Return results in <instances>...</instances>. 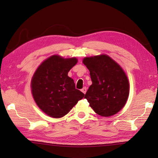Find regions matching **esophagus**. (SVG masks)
Masks as SVG:
<instances>
[{
  "label": "esophagus",
  "instance_id": "34e87169",
  "mask_svg": "<svg viewBox=\"0 0 158 158\" xmlns=\"http://www.w3.org/2000/svg\"><path fill=\"white\" fill-rule=\"evenodd\" d=\"M81 92L83 93V94H85L86 92H87V88H85V87H84V88H83L81 89Z\"/></svg>",
  "mask_w": 158,
  "mask_h": 158
}]
</instances>
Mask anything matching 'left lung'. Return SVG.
I'll use <instances>...</instances> for the list:
<instances>
[{
	"label": "left lung",
	"mask_w": 158,
	"mask_h": 158,
	"mask_svg": "<svg viewBox=\"0 0 158 158\" xmlns=\"http://www.w3.org/2000/svg\"><path fill=\"white\" fill-rule=\"evenodd\" d=\"M83 63L89 70L92 84L84 98L98 115L110 117L125 106L129 81L122 67L105 54L86 57Z\"/></svg>",
	"instance_id": "8db88e82"
}]
</instances>
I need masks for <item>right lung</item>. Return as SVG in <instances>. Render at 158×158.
Wrapping results in <instances>:
<instances>
[{"label":"right lung","instance_id":"add662e5","mask_svg":"<svg viewBox=\"0 0 158 158\" xmlns=\"http://www.w3.org/2000/svg\"><path fill=\"white\" fill-rule=\"evenodd\" d=\"M77 63L76 58H63L53 55L44 60L34 73L31 91L42 111L53 118L68 113L85 94L75 88L68 73Z\"/></svg>","mask_w":158,"mask_h":158}]
</instances>
